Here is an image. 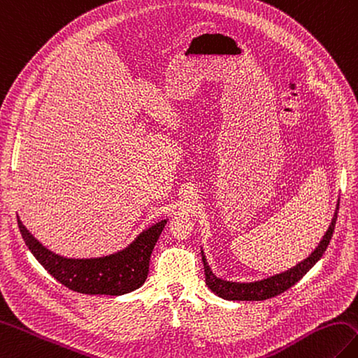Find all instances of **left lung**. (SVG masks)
<instances>
[{"label": "left lung", "instance_id": "1", "mask_svg": "<svg viewBox=\"0 0 358 358\" xmlns=\"http://www.w3.org/2000/svg\"><path fill=\"white\" fill-rule=\"evenodd\" d=\"M337 213H338V203H337L336 214H334V217H332V222H331L327 234L323 236L322 242L313 251L311 256L306 257L303 262H300L299 265L288 269V271H285L282 274H275L273 277H269V279L251 282V283H237V282H227V280L217 279V277L213 274L208 264H206V259L202 252L206 285H208V288L214 294H217L219 297L225 299V300H252L254 301V300H266V299L279 296V294L289 289L292 285H296L301 279V277H303L309 271V269H311L317 264V262L320 260V257L323 256L324 251H327V248H328L332 234H334Z\"/></svg>", "mask_w": 358, "mask_h": 358}]
</instances>
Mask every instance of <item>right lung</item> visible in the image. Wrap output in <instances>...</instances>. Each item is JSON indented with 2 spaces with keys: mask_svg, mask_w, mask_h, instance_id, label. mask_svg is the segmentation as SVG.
I'll list each match as a JSON object with an SVG mask.
<instances>
[{
  "mask_svg": "<svg viewBox=\"0 0 358 358\" xmlns=\"http://www.w3.org/2000/svg\"><path fill=\"white\" fill-rule=\"evenodd\" d=\"M166 220L142 231L125 250L98 259H66L49 251L18 219L24 242L47 273L69 289L81 294L121 296L138 289L148 275L150 256Z\"/></svg>",
  "mask_w": 358,
  "mask_h": 358,
  "instance_id": "obj_1",
  "label": "right lung"
}]
</instances>
